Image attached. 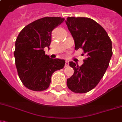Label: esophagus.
I'll return each mask as SVG.
<instances>
[{"label":"esophagus","mask_w":122,"mask_h":122,"mask_svg":"<svg viewBox=\"0 0 122 122\" xmlns=\"http://www.w3.org/2000/svg\"><path fill=\"white\" fill-rule=\"evenodd\" d=\"M69 65V62L67 60H66V64H65V66L68 67Z\"/></svg>","instance_id":"obj_1"}]
</instances>
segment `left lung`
I'll return each instance as SVG.
<instances>
[{"mask_svg":"<svg viewBox=\"0 0 122 122\" xmlns=\"http://www.w3.org/2000/svg\"><path fill=\"white\" fill-rule=\"evenodd\" d=\"M66 23L75 50L82 48L87 56L82 66L69 62L74 73L67 80V86L73 92L86 93L95 88L106 73L112 55V42L106 30L92 19L68 17Z\"/></svg>","mask_w":122,"mask_h":122,"instance_id":"1","label":"left lung"}]
</instances>
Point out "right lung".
I'll list each match as a JSON object with an SVG mask.
<instances>
[{
	"instance_id": "right-lung-1",
	"label": "right lung",
	"mask_w": 122,
	"mask_h": 122,
	"mask_svg": "<svg viewBox=\"0 0 122 122\" xmlns=\"http://www.w3.org/2000/svg\"><path fill=\"white\" fill-rule=\"evenodd\" d=\"M64 20L61 17H44L30 23L16 38L14 52L20 79L27 89L42 91L49 87L53 73L64 68L65 60L51 58L44 49L51 42L52 31Z\"/></svg>"
}]
</instances>
